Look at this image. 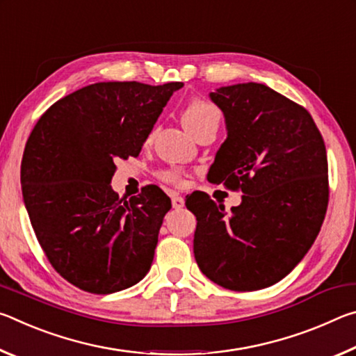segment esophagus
<instances>
[{"label": "esophagus", "mask_w": 356, "mask_h": 356, "mask_svg": "<svg viewBox=\"0 0 356 356\" xmlns=\"http://www.w3.org/2000/svg\"><path fill=\"white\" fill-rule=\"evenodd\" d=\"M171 201H172V207H174V209H182L184 204H185L184 197L179 196V195H172V196H171Z\"/></svg>", "instance_id": "34e87169"}]
</instances>
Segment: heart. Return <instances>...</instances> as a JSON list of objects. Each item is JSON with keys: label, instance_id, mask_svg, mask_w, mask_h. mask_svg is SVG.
Listing matches in <instances>:
<instances>
[{"label": "heart", "instance_id": "heart-1", "mask_svg": "<svg viewBox=\"0 0 356 356\" xmlns=\"http://www.w3.org/2000/svg\"><path fill=\"white\" fill-rule=\"evenodd\" d=\"M220 119H221V114L218 108L204 99H191L188 104L185 105L182 111V120L185 127L188 129L195 136L200 134L204 127H207V125H212V124L218 125ZM160 179L163 180V182L171 184V185L185 184L184 174L179 170H174V168L172 170L161 171Z\"/></svg>", "mask_w": 356, "mask_h": 356}]
</instances>
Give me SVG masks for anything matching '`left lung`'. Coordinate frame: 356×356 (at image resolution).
<instances>
[{
  "instance_id": "left-lung-1",
  "label": "left lung",
  "mask_w": 356,
  "mask_h": 356,
  "mask_svg": "<svg viewBox=\"0 0 356 356\" xmlns=\"http://www.w3.org/2000/svg\"><path fill=\"white\" fill-rule=\"evenodd\" d=\"M210 99L227 127L212 180L243 196L231 212L204 191L186 196L197 220L193 251L210 281L259 291L291 273L318 236L330 196L327 149L309 111L265 84H232Z\"/></svg>"
}]
</instances>
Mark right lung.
<instances>
[{
  "label": "right lung",
  "instance_id": "1",
  "mask_svg": "<svg viewBox=\"0 0 356 356\" xmlns=\"http://www.w3.org/2000/svg\"><path fill=\"white\" fill-rule=\"evenodd\" d=\"M182 86L89 84L55 102L28 138L20 180L34 234L53 268L84 292L124 291L152 265L170 196L146 185L122 201L110 182Z\"/></svg>",
  "mask_w": 356,
  "mask_h": 356
}]
</instances>
